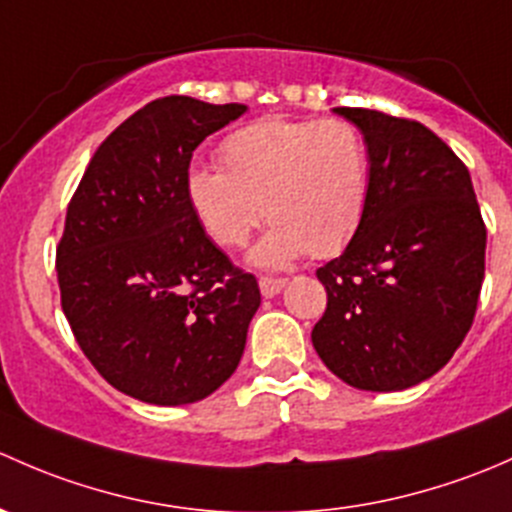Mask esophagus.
Masks as SVG:
<instances>
[{"mask_svg":"<svg viewBox=\"0 0 512 512\" xmlns=\"http://www.w3.org/2000/svg\"><path fill=\"white\" fill-rule=\"evenodd\" d=\"M286 278H276V276H261L258 278V288H261L263 298H273L286 288Z\"/></svg>","mask_w":512,"mask_h":512,"instance_id":"obj_1","label":"esophagus"}]
</instances>
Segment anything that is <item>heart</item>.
Here are the masks:
<instances>
[{"label":"heart","instance_id":"1","mask_svg":"<svg viewBox=\"0 0 512 512\" xmlns=\"http://www.w3.org/2000/svg\"><path fill=\"white\" fill-rule=\"evenodd\" d=\"M219 160L189 170V207L226 249L244 246L271 219L251 256L258 266H286L305 251L335 254L365 217L372 157L347 120H254L221 142Z\"/></svg>","mask_w":512,"mask_h":512}]
</instances>
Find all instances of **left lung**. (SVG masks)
I'll list each match as a JSON object with an SVG mask.
<instances>
[{
    "label": "left lung",
    "mask_w": 512,
    "mask_h": 512,
    "mask_svg": "<svg viewBox=\"0 0 512 512\" xmlns=\"http://www.w3.org/2000/svg\"><path fill=\"white\" fill-rule=\"evenodd\" d=\"M365 135L372 192L340 256L318 268L313 347L350 387L397 392L436 374L471 330L486 224L468 167L416 120L335 108Z\"/></svg>",
    "instance_id": "obj_1"
}]
</instances>
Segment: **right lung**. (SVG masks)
Returning <instances> with one entry per match:
<instances>
[{
  "instance_id": "obj_1",
  "label": "right lung",
  "mask_w": 512,
  "mask_h": 512,
  "mask_svg": "<svg viewBox=\"0 0 512 512\" xmlns=\"http://www.w3.org/2000/svg\"><path fill=\"white\" fill-rule=\"evenodd\" d=\"M244 113L241 103L152 100L100 142L68 204L61 308L100 377L140 402H199L244 355L261 291L187 199L192 152Z\"/></svg>"
}]
</instances>
